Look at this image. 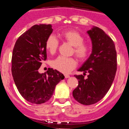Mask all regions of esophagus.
I'll return each mask as SVG.
<instances>
[{
  "mask_svg": "<svg viewBox=\"0 0 129 129\" xmlns=\"http://www.w3.org/2000/svg\"><path fill=\"white\" fill-rule=\"evenodd\" d=\"M64 77L65 78H68V77H70V76L68 74H64Z\"/></svg>",
  "mask_w": 129,
  "mask_h": 129,
  "instance_id": "esophagus-1",
  "label": "esophagus"
}]
</instances>
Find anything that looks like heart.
<instances>
[{"label":"heart","instance_id":"1","mask_svg":"<svg viewBox=\"0 0 129 129\" xmlns=\"http://www.w3.org/2000/svg\"><path fill=\"white\" fill-rule=\"evenodd\" d=\"M60 37L63 41L73 46L72 53H74L79 61H84L88 57L92 46L89 43L84 42L85 37L82 34L75 30H66L60 34ZM59 45V41L53 35H49L45 42V48L50 54L57 52ZM51 65L55 70L67 74L76 68L77 62L74 57L59 56L52 61Z\"/></svg>","mask_w":129,"mask_h":129}]
</instances>
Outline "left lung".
I'll list each match as a JSON object with an SVG mask.
<instances>
[{
  "mask_svg": "<svg viewBox=\"0 0 129 129\" xmlns=\"http://www.w3.org/2000/svg\"><path fill=\"white\" fill-rule=\"evenodd\" d=\"M87 33L92 43V52L78 70L83 75H75L78 85L73 96L81 104L90 105L106 95L113 83L117 70V53L114 41L103 29L94 27ZM86 73L89 75L85 79Z\"/></svg>",
  "mask_w": 129,
  "mask_h": 129,
  "instance_id": "8db88e82",
  "label": "left lung"
}]
</instances>
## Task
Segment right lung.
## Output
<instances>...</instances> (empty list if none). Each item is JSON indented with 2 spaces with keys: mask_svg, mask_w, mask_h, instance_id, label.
Instances as JSON below:
<instances>
[{
  "mask_svg": "<svg viewBox=\"0 0 129 129\" xmlns=\"http://www.w3.org/2000/svg\"><path fill=\"white\" fill-rule=\"evenodd\" d=\"M53 31L50 24L34 25L17 40L11 58V73L20 95L26 101L42 104L51 98L55 86L64 78L62 73L48 68L39 74L47 58L45 42Z\"/></svg>",
  "mask_w": 129,
  "mask_h": 129,
  "instance_id": "add662e5",
  "label": "right lung"
}]
</instances>
